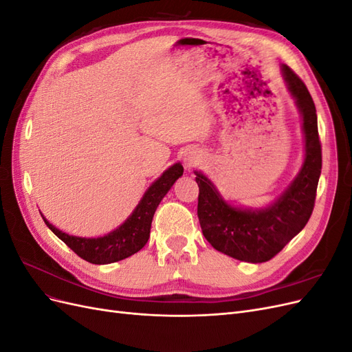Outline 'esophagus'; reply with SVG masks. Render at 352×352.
<instances>
[{
	"label": "esophagus",
	"instance_id": "1",
	"mask_svg": "<svg viewBox=\"0 0 352 352\" xmlns=\"http://www.w3.org/2000/svg\"><path fill=\"white\" fill-rule=\"evenodd\" d=\"M199 162V155H197V154H188L186 157H185V164L186 166H194V164H197Z\"/></svg>",
	"mask_w": 352,
	"mask_h": 352
}]
</instances>
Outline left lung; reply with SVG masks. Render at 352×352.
<instances>
[{"label":"left lung","instance_id":"8db88e82","mask_svg":"<svg viewBox=\"0 0 352 352\" xmlns=\"http://www.w3.org/2000/svg\"><path fill=\"white\" fill-rule=\"evenodd\" d=\"M287 89L302 116L305 158L300 173L273 204L261 210L238 208L220 197L217 189L199 172L198 219L212 248L241 261L272 260L285 245L300 233L314 208L318 177L322 173V144L317 129L316 105L305 83L282 66Z\"/></svg>","mask_w":352,"mask_h":352}]
</instances>
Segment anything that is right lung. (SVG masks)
<instances>
[{"label": "right lung", "instance_id": "1", "mask_svg": "<svg viewBox=\"0 0 352 352\" xmlns=\"http://www.w3.org/2000/svg\"><path fill=\"white\" fill-rule=\"evenodd\" d=\"M184 175V167L180 163L173 164L160 176L155 182L148 188L140 204L136 206L132 214L122 226L110 232L109 235L100 238H79L70 236L67 233L58 230L42 217L45 225L58 236L67 247L76 252L80 258L92 264H110L131 257L135 252L144 248L150 238L151 221L154 212L164 198L168 189L173 186L176 180Z\"/></svg>", "mask_w": 352, "mask_h": 352}]
</instances>
